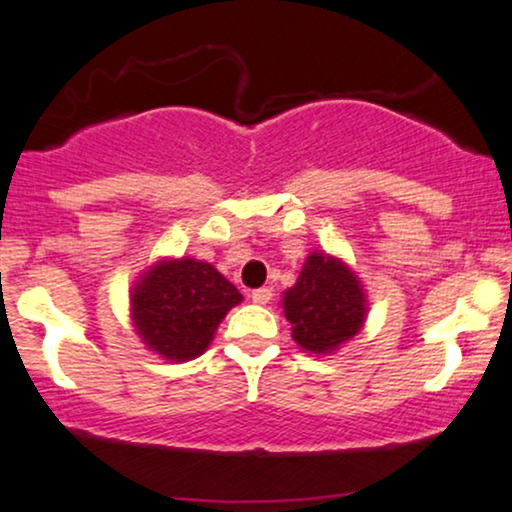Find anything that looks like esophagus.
<instances>
[{
    "instance_id": "34e87169",
    "label": "esophagus",
    "mask_w": 512,
    "mask_h": 512,
    "mask_svg": "<svg viewBox=\"0 0 512 512\" xmlns=\"http://www.w3.org/2000/svg\"><path fill=\"white\" fill-rule=\"evenodd\" d=\"M250 298H252V303H257V305L269 303L272 301V289H255L250 293Z\"/></svg>"
}]
</instances>
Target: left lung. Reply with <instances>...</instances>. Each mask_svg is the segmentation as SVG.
I'll return each instance as SVG.
<instances>
[{
    "mask_svg": "<svg viewBox=\"0 0 512 512\" xmlns=\"http://www.w3.org/2000/svg\"><path fill=\"white\" fill-rule=\"evenodd\" d=\"M284 315L291 322V337L305 351L327 354L361 330L366 298L344 262L313 252L296 286L284 293Z\"/></svg>",
    "mask_w": 512,
    "mask_h": 512,
    "instance_id": "8db88e82",
    "label": "left lung"
}]
</instances>
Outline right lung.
<instances>
[{
    "label": "right lung",
    "instance_id": "obj_1",
    "mask_svg": "<svg viewBox=\"0 0 512 512\" xmlns=\"http://www.w3.org/2000/svg\"><path fill=\"white\" fill-rule=\"evenodd\" d=\"M243 301L236 286L192 257L156 264L134 286L132 315L151 351L187 361L207 349L219 322Z\"/></svg>",
    "mask_w": 512,
    "mask_h": 512
}]
</instances>
